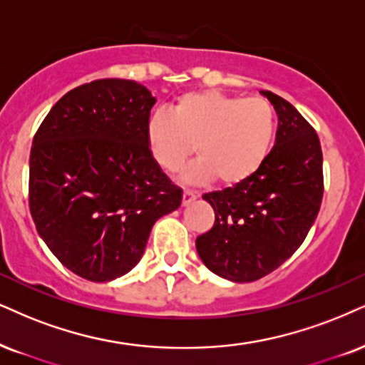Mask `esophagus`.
Returning a JSON list of instances; mask_svg holds the SVG:
<instances>
[{
	"label": "esophagus",
	"mask_w": 365,
	"mask_h": 365,
	"mask_svg": "<svg viewBox=\"0 0 365 365\" xmlns=\"http://www.w3.org/2000/svg\"><path fill=\"white\" fill-rule=\"evenodd\" d=\"M196 200V195L192 191H184L182 192V206H187V205H191L192 201Z\"/></svg>",
	"instance_id": "1"
}]
</instances>
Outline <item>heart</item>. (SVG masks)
<instances>
[{
  "instance_id": "heart-1",
  "label": "heart",
  "mask_w": 365,
  "mask_h": 365,
  "mask_svg": "<svg viewBox=\"0 0 365 365\" xmlns=\"http://www.w3.org/2000/svg\"><path fill=\"white\" fill-rule=\"evenodd\" d=\"M276 128V111L264 98L196 91L179 96L169 115L148 118L145 143L164 173H178L196 148L200 157L182 173L184 182L206 184L217 178L223 186H237L267 160Z\"/></svg>"
}]
</instances>
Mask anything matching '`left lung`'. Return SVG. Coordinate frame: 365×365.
<instances>
[{
  "mask_svg": "<svg viewBox=\"0 0 365 365\" xmlns=\"http://www.w3.org/2000/svg\"><path fill=\"white\" fill-rule=\"evenodd\" d=\"M277 113L276 143L245 182L203 195L215 225L196 238L203 264L233 282L267 276L298 250L320 211L323 155L318 135L291 103L260 91Z\"/></svg>",
  "mask_w": 365,
  "mask_h": 365,
  "instance_id": "8db88e82",
  "label": "left lung"
}]
</instances>
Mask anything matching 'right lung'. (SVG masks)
Here are the masks:
<instances>
[{"mask_svg":"<svg viewBox=\"0 0 365 365\" xmlns=\"http://www.w3.org/2000/svg\"><path fill=\"white\" fill-rule=\"evenodd\" d=\"M155 98L128 79L83 84L58 100L30 152V211L69 271L108 282L132 271L154 223L182 191L148 155Z\"/></svg>","mask_w":365,"mask_h":365,"instance_id":"right-lung-1","label":"right lung"}]
</instances>
